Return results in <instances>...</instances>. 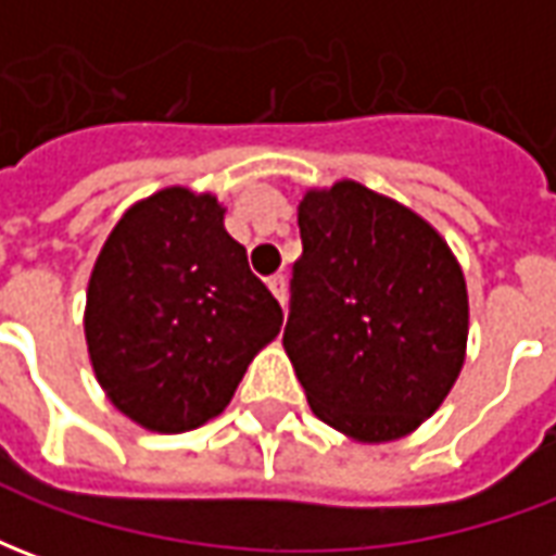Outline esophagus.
I'll list each match as a JSON object with an SVG mask.
<instances>
[{
    "label": "esophagus",
    "mask_w": 556,
    "mask_h": 556,
    "mask_svg": "<svg viewBox=\"0 0 556 556\" xmlns=\"http://www.w3.org/2000/svg\"><path fill=\"white\" fill-rule=\"evenodd\" d=\"M267 289L274 291V298L286 306V277L282 274H274V277L267 279Z\"/></svg>",
    "instance_id": "1"
}]
</instances>
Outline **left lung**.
Here are the masks:
<instances>
[{"instance_id":"obj_1","label":"left lung","mask_w":556,"mask_h":556,"mask_svg":"<svg viewBox=\"0 0 556 556\" xmlns=\"http://www.w3.org/2000/svg\"><path fill=\"white\" fill-rule=\"evenodd\" d=\"M282 345L315 417L354 441L410 434L465 366V274L410 207L357 181L306 190Z\"/></svg>"}]
</instances>
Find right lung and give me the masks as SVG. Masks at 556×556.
<instances>
[{"label": "right lung", "instance_id": "1", "mask_svg": "<svg viewBox=\"0 0 556 556\" xmlns=\"http://www.w3.org/2000/svg\"><path fill=\"white\" fill-rule=\"evenodd\" d=\"M217 195L166 187L125 211L94 262L86 342L106 399L142 429L226 410L282 309L223 226Z\"/></svg>", "mask_w": 556, "mask_h": 556}]
</instances>
